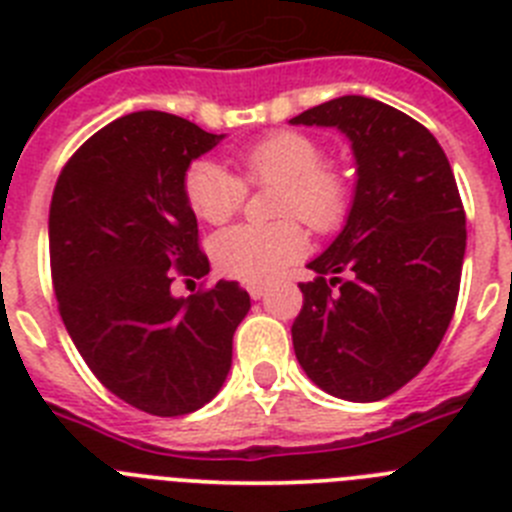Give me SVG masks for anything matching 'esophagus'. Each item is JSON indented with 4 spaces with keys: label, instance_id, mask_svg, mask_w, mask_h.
Listing matches in <instances>:
<instances>
[{
    "label": "esophagus",
    "instance_id": "esophagus-1",
    "mask_svg": "<svg viewBox=\"0 0 512 512\" xmlns=\"http://www.w3.org/2000/svg\"><path fill=\"white\" fill-rule=\"evenodd\" d=\"M266 292H269V287H266V284H248V295H251L253 300H261Z\"/></svg>",
    "mask_w": 512,
    "mask_h": 512
}]
</instances>
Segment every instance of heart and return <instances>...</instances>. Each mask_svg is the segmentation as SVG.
Wrapping results in <instances>:
<instances>
[{
	"mask_svg": "<svg viewBox=\"0 0 512 512\" xmlns=\"http://www.w3.org/2000/svg\"><path fill=\"white\" fill-rule=\"evenodd\" d=\"M241 176L253 187H277V215H297L310 228L333 230L348 210L343 171L323 164V148L310 135L279 130L238 153ZM184 194L194 215L223 225L241 210L246 184L215 161H194L184 174ZM307 248L297 220L274 225H233L210 241L212 261L228 277L269 282L295 264Z\"/></svg>",
	"mask_w": 512,
	"mask_h": 512,
	"instance_id": "1",
	"label": "heart"
}]
</instances>
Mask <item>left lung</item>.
<instances>
[{
	"instance_id": "obj_1",
	"label": "left lung",
	"mask_w": 512,
	"mask_h": 512,
	"mask_svg": "<svg viewBox=\"0 0 512 512\" xmlns=\"http://www.w3.org/2000/svg\"><path fill=\"white\" fill-rule=\"evenodd\" d=\"M289 125L336 128L356 164L346 223L307 264L315 282L300 284L297 361L328 395L377 402L431 361L454 318L467 251L454 171L420 122L361 94L318 104Z\"/></svg>"
}]
</instances>
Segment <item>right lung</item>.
<instances>
[{
  "label": "right lung",
  "instance_id": "obj_1",
  "mask_svg": "<svg viewBox=\"0 0 512 512\" xmlns=\"http://www.w3.org/2000/svg\"><path fill=\"white\" fill-rule=\"evenodd\" d=\"M184 117L130 112L104 125L58 176L48 217L58 310L99 382L143 413L174 418L220 392L251 297L235 282L176 297L205 277L184 194L194 158L223 140Z\"/></svg>",
  "mask_w": 512,
  "mask_h": 512
}]
</instances>
